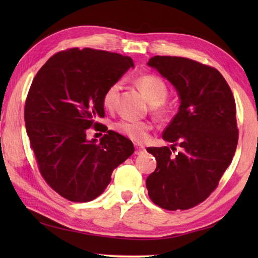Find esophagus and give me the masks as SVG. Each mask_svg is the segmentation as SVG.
I'll use <instances>...</instances> for the list:
<instances>
[{"mask_svg":"<svg viewBox=\"0 0 258 258\" xmlns=\"http://www.w3.org/2000/svg\"><path fill=\"white\" fill-rule=\"evenodd\" d=\"M135 154L136 155H141L143 154V153L145 152V147L143 145H139V144H135Z\"/></svg>","mask_w":258,"mask_h":258,"instance_id":"obj_1","label":"esophagus"}]
</instances>
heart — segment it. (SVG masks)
<instances>
[{
	"label": "heart",
	"instance_id": "obj_1",
	"mask_svg": "<svg viewBox=\"0 0 258 258\" xmlns=\"http://www.w3.org/2000/svg\"><path fill=\"white\" fill-rule=\"evenodd\" d=\"M136 83L140 89L144 92L147 100L151 104L155 106V111L160 114H163V109L160 104L166 100L168 95V87L164 80L160 76L154 74H144L141 75L136 80ZM120 90L119 82L109 85L104 92L102 96V104L106 109H113L118 96ZM152 128V125L147 122H141V120L132 119H122L115 124V130L118 133L127 136L128 139L135 142H143L147 139V135Z\"/></svg>",
	"mask_w": 258,
	"mask_h": 258
}]
</instances>
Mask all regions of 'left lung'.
Segmentation results:
<instances>
[{
	"mask_svg": "<svg viewBox=\"0 0 258 258\" xmlns=\"http://www.w3.org/2000/svg\"><path fill=\"white\" fill-rule=\"evenodd\" d=\"M147 65L178 92V113L163 133L167 146L149 147L156 169L146 178L149 196L167 211H185L217 187L236 151L238 128L231 87L215 68L179 56H153ZM180 147L176 155L172 152Z\"/></svg>",
	"mask_w": 258,
	"mask_h": 258,
	"instance_id": "obj_1",
	"label": "left lung"
}]
</instances>
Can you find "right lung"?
Listing matches in <instances>:
<instances>
[{
  "label": "right lung",
  "instance_id": "add662e5",
  "mask_svg": "<svg viewBox=\"0 0 258 258\" xmlns=\"http://www.w3.org/2000/svg\"><path fill=\"white\" fill-rule=\"evenodd\" d=\"M130 68L128 56L74 47L54 54L33 79L24 107L26 133L42 177L64 199H96L114 168L134 153L132 142L113 131L98 143L86 139L89 128L100 131L104 92Z\"/></svg>",
  "mask_w": 258,
  "mask_h": 258
}]
</instances>
